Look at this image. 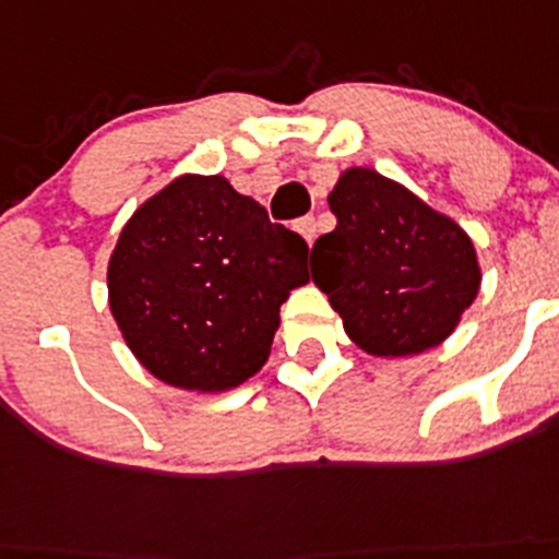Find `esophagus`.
<instances>
[{"mask_svg": "<svg viewBox=\"0 0 559 559\" xmlns=\"http://www.w3.org/2000/svg\"><path fill=\"white\" fill-rule=\"evenodd\" d=\"M295 228H297V231H300V234H304V239H306V242H314V237H317V221H314V217H300V221H297L295 223Z\"/></svg>", "mask_w": 559, "mask_h": 559, "instance_id": "1", "label": "esophagus"}]
</instances>
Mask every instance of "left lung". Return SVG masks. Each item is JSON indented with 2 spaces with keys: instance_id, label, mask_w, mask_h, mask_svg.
Returning <instances> with one entry per match:
<instances>
[{
  "instance_id": "1",
  "label": "left lung",
  "mask_w": 559,
  "mask_h": 559,
  "mask_svg": "<svg viewBox=\"0 0 559 559\" xmlns=\"http://www.w3.org/2000/svg\"><path fill=\"white\" fill-rule=\"evenodd\" d=\"M328 203L336 228L311 248V278L347 336L372 356H416L444 342L479 289L466 231L369 168L342 174Z\"/></svg>"
}]
</instances>
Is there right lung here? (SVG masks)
I'll return each instance as SVG.
<instances>
[{"mask_svg":"<svg viewBox=\"0 0 559 559\" xmlns=\"http://www.w3.org/2000/svg\"><path fill=\"white\" fill-rule=\"evenodd\" d=\"M306 259V239L223 176H181L123 226L109 309L154 378L226 391L264 367L281 304L309 281Z\"/></svg>","mask_w":559,"mask_h":559,"instance_id":"add662e5","label":"right lung"}]
</instances>
